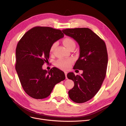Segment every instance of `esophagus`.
I'll return each instance as SVG.
<instances>
[{
    "instance_id": "obj_1",
    "label": "esophagus",
    "mask_w": 126,
    "mask_h": 126,
    "mask_svg": "<svg viewBox=\"0 0 126 126\" xmlns=\"http://www.w3.org/2000/svg\"><path fill=\"white\" fill-rule=\"evenodd\" d=\"M64 74H65V76H66V79H67V72H66V71H64Z\"/></svg>"
}]
</instances>
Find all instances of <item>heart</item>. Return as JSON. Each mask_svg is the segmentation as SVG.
Returning a JSON list of instances; mask_svg holds the SVG:
<instances>
[{"mask_svg": "<svg viewBox=\"0 0 126 126\" xmlns=\"http://www.w3.org/2000/svg\"><path fill=\"white\" fill-rule=\"evenodd\" d=\"M63 44L64 46L66 47L67 49L69 50L71 48H74L75 46V43L74 41L72 40L70 38L66 37L64 38L63 41ZM57 46V43H54L50 47V53H52L54 52L55 48ZM73 62V60L71 59H59L57 61L56 63V65L57 67H58L60 69L67 70L70 67L71 64Z\"/></svg>", "mask_w": 126, "mask_h": 126, "instance_id": "1", "label": "heart"}]
</instances>
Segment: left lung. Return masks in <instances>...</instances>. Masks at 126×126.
Returning a JSON list of instances; mask_svg holds the SVG:
<instances>
[{"instance_id":"obj_1","label":"left lung","mask_w":126,"mask_h":126,"mask_svg":"<svg viewBox=\"0 0 126 126\" xmlns=\"http://www.w3.org/2000/svg\"><path fill=\"white\" fill-rule=\"evenodd\" d=\"M62 31L78 43L80 55L74 69L83 70L80 76H75L74 72L67 74L68 78L74 82V87L68 91L69 97L75 102H85L98 93L106 77L108 64L106 46L104 41L89 28Z\"/></svg>"}]
</instances>
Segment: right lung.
<instances>
[{
	"instance_id": "obj_1",
	"label": "right lung",
	"mask_w": 126,
	"mask_h": 126,
	"mask_svg": "<svg viewBox=\"0 0 126 126\" xmlns=\"http://www.w3.org/2000/svg\"><path fill=\"white\" fill-rule=\"evenodd\" d=\"M63 36L59 29L38 26L28 30L19 41L15 68L22 88L30 97L46 98L57 83L65 79L64 72L58 68L49 71L42 68L49 59L51 46Z\"/></svg>"
}]
</instances>
